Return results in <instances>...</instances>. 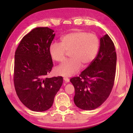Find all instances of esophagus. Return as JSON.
<instances>
[{"mask_svg":"<svg viewBox=\"0 0 133 133\" xmlns=\"http://www.w3.org/2000/svg\"><path fill=\"white\" fill-rule=\"evenodd\" d=\"M63 79H64V80L66 82H70V79H69V78H67V77H64Z\"/></svg>","mask_w":133,"mask_h":133,"instance_id":"34e87169","label":"esophagus"}]
</instances>
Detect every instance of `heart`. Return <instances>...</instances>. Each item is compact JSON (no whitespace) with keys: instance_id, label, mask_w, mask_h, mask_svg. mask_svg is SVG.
Segmentation results:
<instances>
[{"instance_id":"heart-1","label":"heart","mask_w":133,"mask_h":133,"mask_svg":"<svg viewBox=\"0 0 133 133\" xmlns=\"http://www.w3.org/2000/svg\"><path fill=\"white\" fill-rule=\"evenodd\" d=\"M100 39L94 33L76 31L67 34L60 39V43H53L49 48V53L53 60L64 62L67 53L70 59L55 69L57 75L69 77L80 70L83 65L86 67L91 63L97 55Z\"/></svg>"}]
</instances>
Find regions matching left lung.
I'll return each instance as SVG.
<instances>
[{
  "label": "left lung",
  "mask_w": 133,
  "mask_h": 133,
  "mask_svg": "<svg viewBox=\"0 0 133 133\" xmlns=\"http://www.w3.org/2000/svg\"><path fill=\"white\" fill-rule=\"evenodd\" d=\"M117 55L113 42L108 35L100 38V48L94 61L70 82L75 87L74 102L84 110L100 107L109 97L116 76Z\"/></svg>",
  "instance_id": "obj_1"
}]
</instances>
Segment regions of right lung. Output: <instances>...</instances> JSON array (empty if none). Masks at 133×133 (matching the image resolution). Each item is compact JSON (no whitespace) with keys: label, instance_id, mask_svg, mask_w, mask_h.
<instances>
[{"label":"right lung","instance_id":"add662e5","mask_svg":"<svg viewBox=\"0 0 133 133\" xmlns=\"http://www.w3.org/2000/svg\"><path fill=\"white\" fill-rule=\"evenodd\" d=\"M53 32L48 27L33 29L22 38L15 51V90L21 102L32 111L50 109L63 83L62 76L45 77L53 66L49 53Z\"/></svg>","mask_w":133,"mask_h":133}]
</instances>
